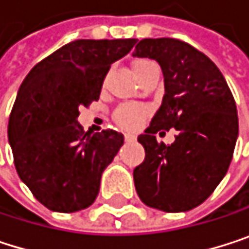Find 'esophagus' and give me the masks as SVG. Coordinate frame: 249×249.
<instances>
[{
	"mask_svg": "<svg viewBox=\"0 0 249 249\" xmlns=\"http://www.w3.org/2000/svg\"><path fill=\"white\" fill-rule=\"evenodd\" d=\"M125 140H127V142H136V140H137V136L133 134V133H127V134H125Z\"/></svg>",
	"mask_w": 249,
	"mask_h": 249,
	"instance_id": "obj_1",
	"label": "esophagus"
}]
</instances>
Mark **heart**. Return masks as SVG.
<instances>
[{
	"label": "heart",
	"mask_w": 249,
	"mask_h": 249,
	"mask_svg": "<svg viewBox=\"0 0 249 249\" xmlns=\"http://www.w3.org/2000/svg\"><path fill=\"white\" fill-rule=\"evenodd\" d=\"M150 64H155V62H152L149 59H139V61L134 62L133 70L136 72V71H139V70H142V68H144L146 65H150ZM143 113L144 112L140 107H136V106H131V105H124L116 110L115 118L124 127H136L137 124L140 122Z\"/></svg>",
	"instance_id": "1"
}]
</instances>
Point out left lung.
<instances>
[{"label":"left lung","instance_id":"left-lung-1","mask_svg":"<svg viewBox=\"0 0 249 249\" xmlns=\"http://www.w3.org/2000/svg\"><path fill=\"white\" fill-rule=\"evenodd\" d=\"M134 56L159 62L165 94L150 127L139 136L146 158L134 169L140 200L178 213L206 201L231 165L238 139V113L216 64L194 46L171 37L143 39ZM177 130L171 146L158 143L160 129Z\"/></svg>","mask_w":249,"mask_h":249}]
</instances>
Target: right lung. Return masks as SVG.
I'll return each instance as SVG.
<instances>
[{
	"instance_id": "right-lung-1",
	"label": "right lung",
	"mask_w": 249,
	"mask_h": 249,
	"mask_svg": "<svg viewBox=\"0 0 249 249\" xmlns=\"http://www.w3.org/2000/svg\"><path fill=\"white\" fill-rule=\"evenodd\" d=\"M137 39L74 40L36 64L23 80L8 121V143L20 179L49 210L91 206L100 178L124 136L84 133L78 107L99 99L110 64Z\"/></svg>"
}]
</instances>
